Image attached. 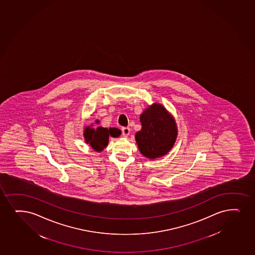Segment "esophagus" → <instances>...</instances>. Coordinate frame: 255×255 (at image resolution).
Listing matches in <instances>:
<instances>
[{
  "mask_svg": "<svg viewBox=\"0 0 255 255\" xmlns=\"http://www.w3.org/2000/svg\"><path fill=\"white\" fill-rule=\"evenodd\" d=\"M129 132H130V129L129 127H123L122 128V135L124 136H128L129 135Z\"/></svg>",
  "mask_w": 255,
  "mask_h": 255,
  "instance_id": "esophagus-1",
  "label": "esophagus"
}]
</instances>
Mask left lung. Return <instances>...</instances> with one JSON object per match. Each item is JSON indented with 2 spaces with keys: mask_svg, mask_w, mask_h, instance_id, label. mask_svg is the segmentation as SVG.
<instances>
[{
  "mask_svg": "<svg viewBox=\"0 0 255 255\" xmlns=\"http://www.w3.org/2000/svg\"><path fill=\"white\" fill-rule=\"evenodd\" d=\"M141 129L135 134L138 148L143 156L155 159L171 150L177 137L173 119L159 104L147 108L140 116Z\"/></svg>",
  "mask_w": 255,
  "mask_h": 255,
  "instance_id": "8db88e82",
  "label": "left lung"
}]
</instances>
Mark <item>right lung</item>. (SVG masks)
Here are the masks:
<instances>
[{
	"instance_id": "obj_1",
	"label": "right lung",
	"mask_w": 255,
	"mask_h": 255,
	"mask_svg": "<svg viewBox=\"0 0 255 255\" xmlns=\"http://www.w3.org/2000/svg\"><path fill=\"white\" fill-rule=\"evenodd\" d=\"M84 137L87 143L97 152H101L108 145L109 135L113 137H118L121 135L120 129L117 128H103L98 127L97 129H92L87 127L84 129Z\"/></svg>"
}]
</instances>
